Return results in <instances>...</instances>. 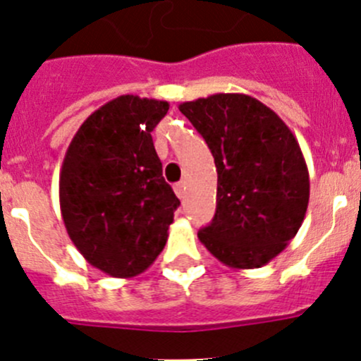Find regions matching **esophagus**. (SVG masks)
Listing matches in <instances>:
<instances>
[{"instance_id": "obj_1", "label": "esophagus", "mask_w": 361, "mask_h": 361, "mask_svg": "<svg viewBox=\"0 0 361 361\" xmlns=\"http://www.w3.org/2000/svg\"><path fill=\"white\" fill-rule=\"evenodd\" d=\"M174 192H176L178 197L183 199V195H185V183H183V181H180V183L174 185Z\"/></svg>"}]
</instances>
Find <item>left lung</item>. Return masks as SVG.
<instances>
[{"label": "left lung", "instance_id": "left-lung-1", "mask_svg": "<svg viewBox=\"0 0 361 361\" xmlns=\"http://www.w3.org/2000/svg\"><path fill=\"white\" fill-rule=\"evenodd\" d=\"M218 173L216 213L199 241L232 269H257L286 248L304 221L309 173L293 133L246 94L181 103Z\"/></svg>", "mask_w": 361, "mask_h": 361}]
</instances>
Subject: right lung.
<instances>
[{
    "instance_id": "obj_1",
    "label": "right lung",
    "mask_w": 361,
    "mask_h": 361,
    "mask_svg": "<svg viewBox=\"0 0 361 361\" xmlns=\"http://www.w3.org/2000/svg\"><path fill=\"white\" fill-rule=\"evenodd\" d=\"M167 110V101L130 94L103 104L76 130L61 167L69 239L113 278H133L154 264L180 206L152 140Z\"/></svg>"
}]
</instances>
